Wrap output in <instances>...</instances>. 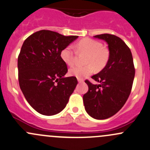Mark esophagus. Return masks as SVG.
Returning <instances> with one entry per match:
<instances>
[{"label":"esophagus","mask_w":150,"mask_h":150,"mask_svg":"<svg viewBox=\"0 0 150 150\" xmlns=\"http://www.w3.org/2000/svg\"><path fill=\"white\" fill-rule=\"evenodd\" d=\"M78 83H83L84 80H83V79H81V78H78Z\"/></svg>","instance_id":"34e87169"}]
</instances>
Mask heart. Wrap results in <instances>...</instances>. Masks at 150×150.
<instances>
[{"instance_id":"1","label":"heart","mask_w":150,"mask_h":150,"mask_svg":"<svg viewBox=\"0 0 150 150\" xmlns=\"http://www.w3.org/2000/svg\"><path fill=\"white\" fill-rule=\"evenodd\" d=\"M78 54H86V65L74 66L71 67L69 72L71 75L78 78H84L93 72V67L96 70H100L105 67L109 59V51L103 47L98 41L91 39H83L78 42L75 46ZM72 46H67L61 52V58L67 65H72L76 59V52Z\"/></svg>"}]
</instances>
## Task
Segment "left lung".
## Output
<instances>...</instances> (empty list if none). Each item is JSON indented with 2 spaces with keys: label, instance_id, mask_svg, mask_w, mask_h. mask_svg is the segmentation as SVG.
<instances>
[{
  "label": "left lung",
  "instance_id": "left-lung-1",
  "mask_svg": "<svg viewBox=\"0 0 150 150\" xmlns=\"http://www.w3.org/2000/svg\"><path fill=\"white\" fill-rule=\"evenodd\" d=\"M94 37L107 42L109 59L103 70L91 77L100 84L94 85L88 80L85 81L88 91L83 96V103L91 117L105 119L116 114L128 99L135 69L130 49L122 39L109 34Z\"/></svg>",
  "mask_w": 150,
  "mask_h": 150
}]
</instances>
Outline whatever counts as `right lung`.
<instances>
[{"instance_id":"right-lung-1","label":"right lung","mask_w":150,"mask_h":150,"mask_svg":"<svg viewBox=\"0 0 150 150\" xmlns=\"http://www.w3.org/2000/svg\"><path fill=\"white\" fill-rule=\"evenodd\" d=\"M78 37L41 30L23 42L18 57V82L25 98L38 113L52 116L68 103L78 80L64 78L67 67L60 54Z\"/></svg>"}]
</instances>
